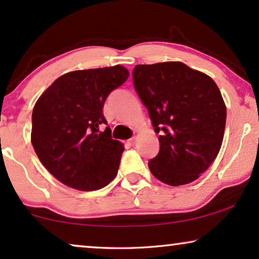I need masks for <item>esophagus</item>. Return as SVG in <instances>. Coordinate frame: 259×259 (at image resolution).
<instances>
[{
  "label": "esophagus",
  "instance_id": "34e87169",
  "mask_svg": "<svg viewBox=\"0 0 259 259\" xmlns=\"http://www.w3.org/2000/svg\"><path fill=\"white\" fill-rule=\"evenodd\" d=\"M136 137H133V138H131V139L128 140V144L130 145H134V144H136Z\"/></svg>",
  "mask_w": 259,
  "mask_h": 259
}]
</instances>
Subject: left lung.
<instances>
[{"mask_svg": "<svg viewBox=\"0 0 259 259\" xmlns=\"http://www.w3.org/2000/svg\"><path fill=\"white\" fill-rule=\"evenodd\" d=\"M133 83L147 108L160 150L148 161L152 175L171 186L199 178L217 157L226 107L217 84L183 62L137 65Z\"/></svg>", "mask_w": 259, "mask_h": 259, "instance_id": "1", "label": "left lung"}]
</instances>
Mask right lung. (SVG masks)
Returning <instances> with one entry per match:
<instances>
[{
    "label": "right lung",
    "mask_w": 259,
    "mask_h": 259,
    "mask_svg": "<svg viewBox=\"0 0 259 259\" xmlns=\"http://www.w3.org/2000/svg\"><path fill=\"white\" fill-rule=\"evenodd\" d=\"M125 67L75 70L56 79L31 115V144L42 165L65 185L94 191L115 178L125 148L112 139L105 101L128 79Z\"/></svg>",
    "instance_id": "obj_1"
}]
</instances>
